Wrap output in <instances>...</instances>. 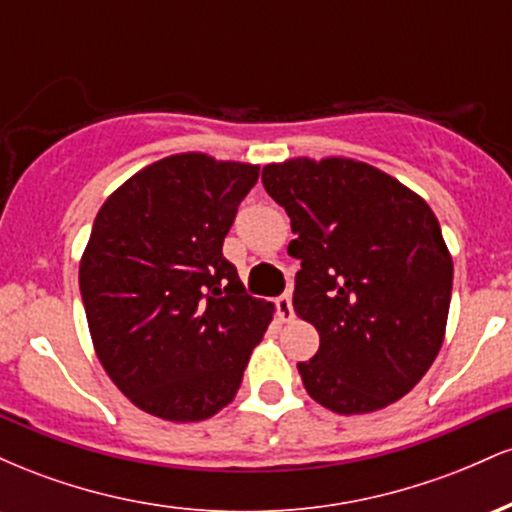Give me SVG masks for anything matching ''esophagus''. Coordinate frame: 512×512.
<instances>
[{"mask_svg": "<svg viewBox=\"0 0 512 512\" xmlns=\"http://www.w3.org/2000/svg\"><path fill=\"white\" fill-rule=\"evenodd\" d=\"M276 313L284 322H291L296 313H293V303H291V296L289 293H281L279 298H276Z\"/></svg>", "mask_w": 512, "mask_h": 512, "instance_id": "34e87169", "label": "esophagus"}]
</instances>
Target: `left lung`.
Segmentation results:
<instances>
[{"label":"left lung","mask_w":512,"mask_h":512,"mask_svg":"<svg viewBox=\"0 0 512 512\" xmlns=\"http://www.w3.org/2000/svg\"><path fill=\"white\" fill-rule=\"evenodd\" d=\"M301 260L293 310L320 332L298 363L308 395L337 414L397 402L443 344L452 260L431 207L402 182L349 158L262 168Z\"/></svg>","instance_id":"left-lung-1"}]
</instances>
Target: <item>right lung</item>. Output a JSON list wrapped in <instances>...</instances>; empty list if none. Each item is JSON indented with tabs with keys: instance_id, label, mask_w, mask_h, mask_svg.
Here are the masks:
<instances>
[{
	"instance_id": "add662e5",
	"label": "right lung",
	"mask_w": 512,
	"mask_h": 512,
	"mask_svg": "<svg viewBox=\"0 0 512 512\" xmlns=\"http://www.w3.org/2000/svg\"><path fill=\"white\" fill-rule=\"evenodd\" d=\"M260 178L248 163L163 158L105 199L79 267L105 373L139 409L202 421L236 397L272 303L252 298L223 238Z\"/></svg>"
}]
</instances>
